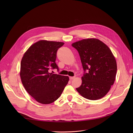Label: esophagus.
I'll return each instance as SVG.
<instances>
[{"label":"esophagus","instance_id":"1","mask_svg":"<svg viewBox=\"0 0 133 133\" xmlns=\"http://www.w3.org/2000/svg\"><path fill=\"white\" fill-rule=\"evenodd\" d=\"M75 78V76H70V77H69V79H70V80H73Z\"/></svg>","mask_w":133,"mask_h":133}]
</instances>
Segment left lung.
<instances>
[{"instance_id": "left-lung-1", "label": "left lung", "mask_w": 133, "mask_h": 133, "mask_svg": "<svg viewBox=\"0 0 133 133\" xmlns=\"http://www.w3.org/2000/svg\"><path fill=\"white\" fill-rule=\"evenodd\" d=\"M72 46L78 50L85 71L81 85L76 90L88 100L102 98L109 91L116 78L117 64L113 53L96 38L82 39Z\"/></svg>"}]
</instances>
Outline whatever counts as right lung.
Masks as SVG:
<instances>
[{"mask_svg": "<svg viewBox=\"0 0 133 133\" xmlns=\"http://www.w3.org/2000/svg\"><path fill=\"white\" fill-rule=\"evenodd\" d=\"M62 42L39 40L32 44L21 61L20 76L27 93L39 103L50 104L60 96L69 81L68 76L49 72L57 68L55 60Z\"/></svg>", "mask_w": 133, "mask_h": 133, "instance_id": "obj_1", "label": "right lung"}]
</instances>
